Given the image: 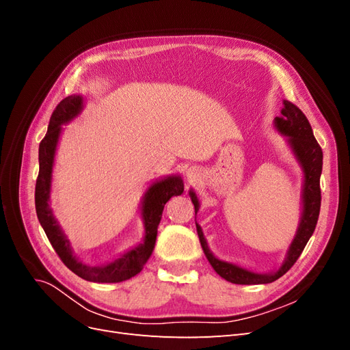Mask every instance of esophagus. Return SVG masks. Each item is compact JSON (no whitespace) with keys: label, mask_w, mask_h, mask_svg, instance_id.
<instances>
[{"label":"esophagus","mask_w":350,"mask_h":350,"mask_svg":"<svg viewBox=\"0 0 350 350\" xmlns=\"http://www.w3.org/2000/svg\"><path fill=\"white\" fill-rule=\"evenodd\" d=\"M188 178H194V172L193 171L188 172Z\"/></svg>","instance_id":"34e87169"}]
</instances>
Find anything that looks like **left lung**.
<instances>
[{
    "label": "left lung",
    "instance_id": "left-lung-1",
    "mask_svg": "<svg viewBox=\"0 0 350 350\" xmlns=\"http://www.w3.org/2000/svg\"><path fill=\"white\" fill-rule=\"evenodd\" d=\"M283 105L284 107L282 109V116H278V118L274 120V122H276L278 130L282 134L289 135V143L292 146L296 157H298V161L301 162L304 167V174H305L304 211H302V219L299 224L298 234H296L292 245L289 248L288 258H286L283 266L278 271L270 273V274H257L242 267H238L235 264L217 260L207 248L203 232H201V228L196 224L200 243L201 247H203V251L206 254L208 262L211 264V267L215 269V271L219 274V276H221L230 283L261 284V283H271L274 280H278L279 278H282L283 274L293 266L296 260L299 258L306 245V242L310 241L311 235L314 234L317 220H319V216H320V207H321L320 176L323 171V150L319 142L315 140L311 124L308 118L305 116V113L289 100H284ZM191 201L197 213L198 200L194 196V193H191Z\"/></svg>",
    "mask_w": 350,
    "mask_h": 350
}]
</instances>
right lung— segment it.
<instances>
[{
    "label": "right lung",
    "mask_w": 350,
    "mask_h": 350,
    "mask_svg": "<svg viewBox=\"0 0 350 350\" xmlns=\"http://www.w3.org/2000/svg\"><path fill=\"white\" fill-rule=\"evenodd\" d=\"M81 105L83 99L74 94V96L62 99L51 115L46 135L42 139L39 144V175L36 179L35 188L36 215L51 242L52 248L55 250L61 261L64 262L72 273H76L79 278L89 282L118 283L134 278L135 274H139L143 270L144 264L152 256V251L154 248L157 226L161 224L162 211L166 201L172 196H181L184 193V184L183 179L179 176H169L166 179H162V181L153 184L149 188V191L146 193L143 201L146 237L142 245L129 251L124 254L121 258L102 267H89L79 262L72 257L68 241L58 228L55 219L52 217V211L48 206V201L51 193L52 165H54V156L58 137L61 133V125L72 120L74 116L80 112Z\"/></svg>",
    "instance_id": "obj_1"
}]
</instances>
